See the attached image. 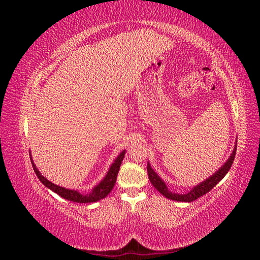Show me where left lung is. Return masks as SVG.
I'll list each match as a JSON object with an SVG mask.
<instances>
[{"label": "left lung", "mask_w": 260, "mask_h": 260, "mask_svg": "<svg viewBox=\"0 0 260 260\" xmlns=\"http://www.w3.org/2000/svg\"><path fill=\"white\" fill-rule=\"evenodd\" d=\"M235 152H237V145H234L233 151H232L229 158H228V160L215 172L214 175H211L209 178L204 180L203 182L192 187V190L185 194H178V193L171 192L167 187L166 183H165V181L156 174L155 170L152 168L151 164L147 161L148 179H149V181H151V183L154 185L156 190L160 192V194H162L165 198H167L172 201H176V202H186V203L193 202L195 200H198L199 198H201V196H203L204 194L209 192L212 187L216 186V184H218L220 181L224 178V176L228 174V171L230 170V168L232 166L234 157H235Z\"/></svg>", "instance_id": "1"}]
</instances>
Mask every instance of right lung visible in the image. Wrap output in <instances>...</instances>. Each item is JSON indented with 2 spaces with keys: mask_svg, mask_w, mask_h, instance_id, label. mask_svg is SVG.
I'll list each match as a JSON object with an SVG mask.
<instances>
[{
  "mask_svg": "<svg viewBox=\"0 0 260 260\" xmlns=\"http://www.w3.org/2000/svg\"><path fill=\"white\" fill-rule=\"evenodd\" d=\"M124 154H125V149H123V151L116 157V159L111 165V167H109L107 174L105 175L103 180H101V182L94 186L91 192L86 193V194H82L77 190H70V188H66V187L59 186L57 184H54L53 182H51L50 180H48L45 177H43L41 175V172L38 170L34 160H31V162H32L34 170L36 172V175L38 176L39 180H40L46 187H49L50 190H52L53 192L57 193L62 199L72 201V202H75V203L85 204V203H94V202H98L102 199H105L106 196L109 194V192L113 190L114 185L116 183V180H117L118 171H119L121 161L123 160ZM30 158H31V157H30ZM31 159H32V158H31Z\"/></svg>",
  "mask_w": 260,
  "mask_h": 260,
  "instance_id": "1",
  "label": "right lung"
}]
</instances>
